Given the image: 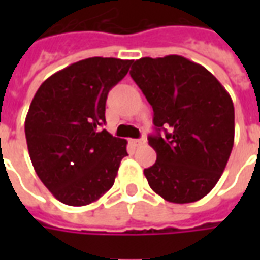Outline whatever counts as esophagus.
Instances as JSON below:
<instances>
[{
	"label": "esophagus",
	"mask_w": 260,
	"mask_h": 260,
	"mask_svg": "<svg viewBox=\"0 0 260 260\" xmlns=\"http://www.w3.org/2000/svg\"><path fill=\"white\" fill-rule=\"evenodd\" d=\"M145 142H146L145 138H141V139H132V143H134L135 146H141V145H143Z\"/></svg>",
	"instance_id": "34e87169"
}]
</instances>
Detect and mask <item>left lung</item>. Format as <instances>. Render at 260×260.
Returning a JSON list of instances; mask_svg holds the SVG:
<instances>
[{"mask_svg": "<svg viewBox=\"0 0 260 260\" xmlns=\"http://www.w3.org/2000/svg\"><path fill=\"white\" fill-rule=\"evenodd\" d=\"M129 74L154 113L156 134L147 141L157 160L143 171L149 185L173 203L199 201L217 184L233 150L231 97L206 68L181 55L136 59Z\"/></svg>", "mask_w": 260, "mask_h": 260, "instance_id": "left-lung-1", "label": "left lung"}]
</instances>
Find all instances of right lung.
I'll use <instances>...</instances> for the list:
<instances>
[{
  "mask_svg": "<svg viewBox=\"0 0 260 260\" xmlns=\"http://www.w3.org/2000/svg\"><path fill=\"white\" fill-rule=\"evenodd\" d=\"M131 59L93 57L44 80L30 103L25 135L31 164L47 189L69 206L96 202L114 185L126 141L106 124L108 91Z\"/></svg>",
  "mask_w": 260,
  "mask_h": 260,
  "instance_id": "1",
  "label": "right lung"
}]
</instances>
